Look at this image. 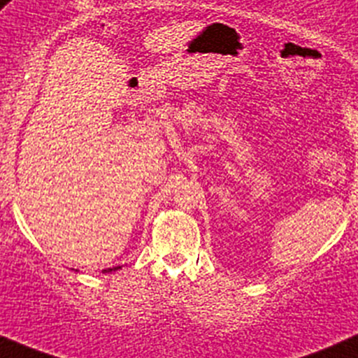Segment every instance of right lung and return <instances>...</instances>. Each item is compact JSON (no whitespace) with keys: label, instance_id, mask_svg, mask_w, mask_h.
Returning a JSON list of instances; mask_svg holds the SVG:
<instances>
[{"label":"right lung","instance_id":"add662e5","mask_svg":"<svg viewBox=\"0 0 358 358\" xmlns=\"http://www.w3.org/2000/svg\"><path fill=\"white\" fill-rule=\"evenodd\" d=\"M118 268H122V267H111V268H104L103 271V274H108V272H115V271H118Z\"/></svg>","mask_w":358,"mask_h":358}]
</instances>
